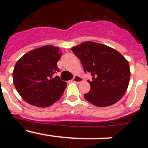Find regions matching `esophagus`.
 I'll list each match as a JSON object with an SVG mask.
<instances>
[{"label":"esophagus","mask_w":148,"mask_h":148,"mask_svg":"<svg viewBox=\"0 0 148 148\" xmlns=\"http://www.w3.org/2000/svg\"><path fill=\"white\" fill-rule=\"evenodd\" d=\"M82 81H83V79H82V77H80L79 75H75L73 78V82H75V83H80Z\"/></svg>","instance_id":"esophagus-1"}]
</instances>
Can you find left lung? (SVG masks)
<instances>
[{
    "mask_svg": "<svg viewBox=\"0 0 148 148\" xmlns=\"http://www.w3.org/2000/svg\"><path fill=\"white\" fill-rule=\"evenodd\" d=\"M80 59L85 73L92 78L87 81L90 92L84 96L97 107L115 104L126 92L130 78L129 63L118 51L99 43L86 41L71 49Z\"/></svg>",
    "mask_w": 148,
    "mask_h": 148,
    "instance_id": "left-lung-1",
    "label": "left lung"
}]
</instances>
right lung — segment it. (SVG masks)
<instances>
[{
	"label": "right lung",
	"mask_w": 148,
	"mask_h": 148,
	"mask_svg": "<svg viewBox=\"0 0 148 148\" xmlns=\"http://www.w3.org/2000/svg\"><path fill=\"white\" fill-rule=\"evenodd\" d=\"M59 48L46 45L23 55L15 64L13 83L25 101L38 108L48 107L61 97L66 82L58 76L57 62L61 58Z\"/></svg>",
	"instance_id": "1"
}]
</instances>
